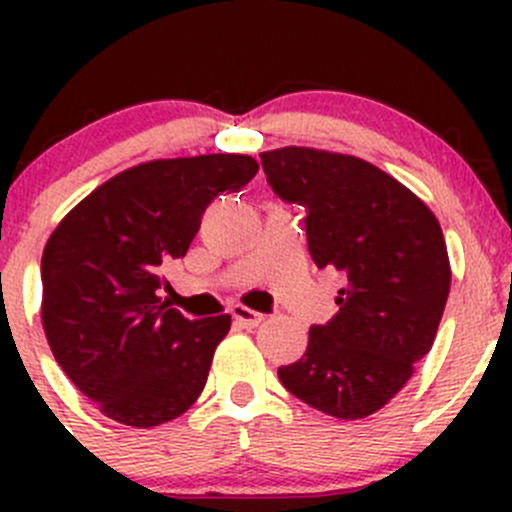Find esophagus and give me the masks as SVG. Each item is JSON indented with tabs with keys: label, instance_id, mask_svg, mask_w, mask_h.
<instances>
[{
	"label": "esophagus",
	"instance_id": "esophagus-1",
	"mask_svg": "<svg viewBox=\"0 0 512 512\" xmlns=\"http://www.w3.org/2000/svg\"><path fill=\"white\" fill-rule=\"evenodd\" d=\"M230 314H232V319H235V322H240L242 327H247V329H255V327H260L262 322H265V314L255 312V309L245 307V304H235V307L230 309Z\"/></svg>",
	"mask_w": 512,
	"mask_h": 512
}]
</instances>
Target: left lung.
<instances>
[{"label": "left lung", "mask_w": 512, "mask_h": 512, "mask_svg": "<svg viewBox=\"0 0 512 512\" xmlns=\"http://www.w3.org/2000/svg\"><path fill=\"white\" fill-rule=\"evenodd\" d=\"M267 183L302 205L319 270L342 280L339 312L309 329L307 352L280 366L282 386L334 418L389 404L433 347L451 265L436 215L376 165L314 148L260 153Z\"/></svg>", "instance_id": "8db88e82"}]
</instances>
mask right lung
I'll return each instance as SVG.
<instances>
[{
  "mask_svg": "<svg viewBox=\"0 0 512 512\" xmlns=\"http://www.w3.org/2000/svg\"><path fill=\"white\" fill-rule=\"evenodd\" d=\"M257 160H151L113 175L51 232L41 322L54 359L108 418L151 428L195 404L230 314L188 319L160 302V272L198 235L205 208L237 193Z\"/></svg>",
  "mask_w": 512,
  "mask_h": 512,
  "instance_id": "1",
  "label": "right lung"
}]
</instances>
